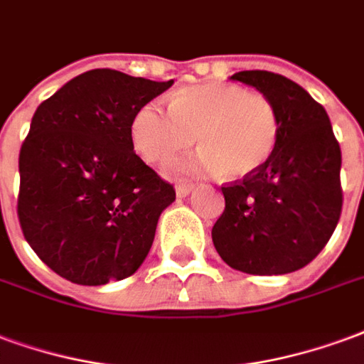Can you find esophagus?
<instances>
[{"instance_id": "esophagus-1", "label": "esophagus", "mask_w": 364, "mask_h": 364, "mask_svg": "<svg viewBox=\"0 0 364 364\" xmlns=\"http://www.w3.org/2000/svg\"><path fill=\"white\" fill-rule=\"evenodd\" d=\"M193 192V184H178L176 186V196L178 198H186L188 193Z\"/></svg>"}]
</instances>
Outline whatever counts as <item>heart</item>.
Here are the masks:
<instances>
[{
  "instance_id": "heart-1",
  "label": "heart",
  "mask_w": 364,
  "mask_h": 364,
  "mask_svg": "<svg viewBox=\"0 0 364 364\" xmlns=\"http://www.w3.org/2000/svg\"><path fill=\"white\" fill-rule=\"evenodd\" d=\"M281 122L267 95L237 83H203L174 92L171 106L151 100L135 112L132 141L151 164H164L193 145L201 155L184 172H219L246 178L266 166L279 141Z\"/></svg>"
}]
</instances>
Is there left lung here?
Returning <instances> with one entry per match:
<instances>
[{"mask_svg": "<svg viewBox=\"0 0 364 364\" xmlns=\"http://www.w3.org/2000/svg\"><path fill=\"white\" fill-rule=\"evenodd\" d=\"M230 79L272 98L281 132L266 166L221 188L215 248L232 269L250 275L296 272L322 252L341 215L339 143L328 112L301 85L259 70Z\"/></svg>", "mask_w": 364, "mask_h": 364, "instance_id": "1", "label": "left lung"}]
</instances>
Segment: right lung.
Instances as JSON below:
<instances>
[{"mask_svg": "<svg viewBox=\"0 0 364 364\" xmlns=\"http://www.w3.org/2000/svg\"><path fill=\"white\" fill-rule=\"evenodd\" d=\"M172 83L91 70L36 108L18 153L17 215L26 242L63 279L105 285L147 258L176 192L135 155L132 120Z\"/></svg>", "mask_w": 364, "mask_h": 364, "instance_id": "right-lung-1", "label": "right lung"}]
</instances>
